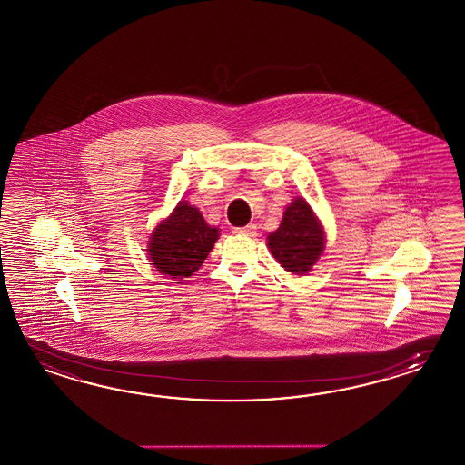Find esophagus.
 Segmentation results:
<instances>
[{
	"mask_svg": "<svg viewBox=\"0 0 465 465\" xmlns=\"http://www.w3.org/2000/svg\"><path fill=\"white\" fill-rule=\"evenodd\" d=\"M232 232L239 234V236H254L256 234V226L254 224H248V226L244 227H234Z\"/></svg>",
	"mask_w": 465,
	"mask_h": 465,
	"instance_id": "1",
	"label": "esophagus"
}]
</instances>
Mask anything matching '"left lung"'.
Here are the masks:
<instances>
[{
  "mask_svg": "<svg viewBox=\"0 0 465 465\" xmlns=\"http://www.w3.org/2000/svg\"><path fill=\"white\" fill-rule=\"evenodd\" d=\"M268 248L286 272L309 273L325 248V232L309 203L297 197L285 209L280 227L268 234Z\"/></svg>",
  "mask_w": 465,
  "mask_h": 465,
  "instance_id": "obj_1",
  "label": "left lung"
}]
</instances>
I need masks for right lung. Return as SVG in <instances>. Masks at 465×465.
Here are the masks:
<instances>
[{"label": "right lung", "instance_id": "obj_1", "mask_svg": "<svg viewBox=\"0 0 465 465\" xmlns=\"http://www.w3.org/2000/svg\"><path fill=\"white\" fill-rule=\"evenodd\" d=\"M219 239V229L203 221L197 207L180 201L150 236L148 256L160 273L173 280L195 273Z\"/></svg>", "mask_w": 465, "mask_h": 465}]
</instances>
